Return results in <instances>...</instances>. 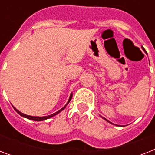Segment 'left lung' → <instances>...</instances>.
Returning a JSON list of instances; mask_svg holds the SVG:
<instances>
[{
	"mask_svg": "<svg viewBox=\"0 0 155 155\" xmlns=\"http://www.w3.org/2000/svg\"><path fill=\"white\" fill-rule=\"evenodd\" d=\"M142 50H144V49H143V48H142ZM102 117V118H103V119H104V120H106V121H108V122L111 123V124H113V125H115V124H113V123H112V122H111V121H109V120H107V119H106V118L103 117Z\"/></svg>",
	"mask_w": 155,
	"mask_h": 155,
	"instance_id": "1",
	"label": "left lung"
}]
</instances>
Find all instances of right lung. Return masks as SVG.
<instances>
[{
    "label": "right lung",
    "mask_w": 155,
    "mask_h": 155,
    "mask_svg": "<svg viewBox=\"0 0 155 155\" xmlns=\"http://www.w3.org/2000/svg\"><path fill=\"white\" fill-rule=\"evenodd\" d=\"M71 98H72V93L70 95V97H69V100H68V103L66 104L65 105L63 106V108H61V109H59L58 111H57L56 113H53V114H51V115H49V116H45V117H33V116H29V115H26V114H24V113H21L20 111H18L17 108H15V107H13V108H14V110L17 112V113L19 114V115H21V117H25V118H27V119H30V120H35V121H41V120H47V119H49V118L52 117H54V116H55L57 115L58 113H59L60 112H62V111L64 109V108L67 107V105H68V104H69V102L71 101Z\"/></svg>",
    "instance_id": "obj_1"
}]
</instances>
